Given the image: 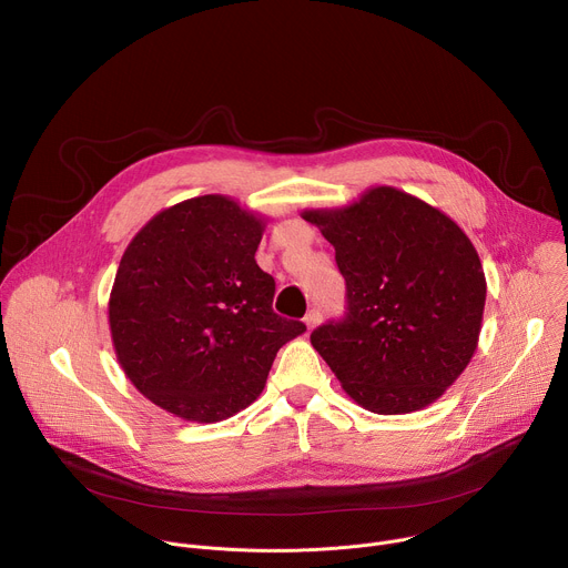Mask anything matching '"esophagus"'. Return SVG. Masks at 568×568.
Returning <instances> with one entry per match:
<instances>
[{
    "instance_id": "obj_1",
    "label": "esophagus",
    "mask_w": 568,
    "mask_h": 568,
    "mask_svg": "<svg viewBox=\"0 0 568 568\" xmlns=\"http://www.w3.org/2000/svg\"><path fill=\"white\" fill-rule=\"evenodd\" d=\"M318 316H321V314H318V310H310V312L305 314V318H303V321H305L307 331H312V328L316 326V323H318Z\"/></svg>"
}]
</instances>
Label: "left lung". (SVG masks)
<instances>
[{
  "mask_svg": "<svg viewBox=\"0 0 568 568\" xmlns=\"http://www.w3.org/2000/svg\"><path fill=\"white\" fill-rule=\"evenodd\" d=\"M335 247L346 314L310 342L344 390L382 416L436 402L469 364L485 274L463 229L427 202L377 186L344 209L303 211Z\"/></svg>",
  "mask_w": 568,
  "mask_h": 568,
  "instance_id": "left-lung-1",
  "label": "left lung"
}]
</instances>
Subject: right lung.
Instances as JSON below:
<instances>
[{
	"label": "right lung",
	"instance_id": "add662e5",
	"mask_svg": "<svg viewBox=\"0 0 568 568\" xmlns=\"http://www.w3.org/2000/svg\"><path fill=\"white\" fill-rule=\"evenodd\" d=\"M265 222L224 195L156 213L128 245L110 294V331L130 382L193 423L231 418L261 395L281 346L305 323L272 310L256 263Z\"/></svg>",
	"mask_w": 568,
	"mask_h": 568
}]
</instances>
